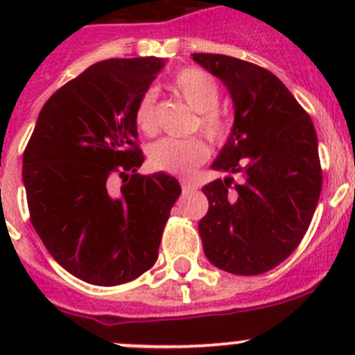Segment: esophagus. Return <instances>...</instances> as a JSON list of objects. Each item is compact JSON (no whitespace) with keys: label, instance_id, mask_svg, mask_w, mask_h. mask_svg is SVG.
Instances as JSON below:
<instances>
[{"label":"esophagus","instance_id":"34e87169","mask_svg":"<svg viewBox=\"0 0 355 355\" xmlns=\"http://www.w3.org/2000/svg\"><path fill=\"white\" fill-rule=\"evenodd\" d=\"M194 189H196V185L192 184V182L182 180V192H184V194H189V192L194 191Z\"/></svg>","mask_w":355,"mask_h":355}]
</instances>
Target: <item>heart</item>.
<instances>
[{"label":"heart","mask_w":355,"mask_h":355,"mask_svg":"<svg viewBox=\"0 0 355 355\" xmlns=\"http://www.w3.org/2000/svg\"><path fill=\"white\" fill-rule=\"evenodd\" d=\"M171 91L198 113L196 125L211 142L218 144L227 139L230 127L227 118L216 108L220 103V89L207 71L200 68H184L177 71L171 78ZM134 121L146 135H153L157 130L156 96L153 91H146L139 98L134 110ZM207 155L209 148L199 137H163L153 142L148 149L149 163L155 170L178 175L194 170L206 161Z\"/></svg>","instance_id":"heart-1"}]
</instances>
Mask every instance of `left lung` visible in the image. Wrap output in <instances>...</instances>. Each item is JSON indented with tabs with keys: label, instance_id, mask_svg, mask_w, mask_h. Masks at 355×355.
<instances>
[{
	"label": "left lung",
	"instance_id": "left-lung-1",
	"mask_svg": "<svg viewBox=\"0 0 355 355\" xmlns=\"http://www.w3.org/2000/svg\"><path fill=\"white\" fill-rule=\"evenodd\" d=\"M192 60L227 85L235 110L211 168L241 178L234 187L232 177L202 187L204 254L228 273H266L297 249L316 211L323 173L313 120L266 68L211 53Z\"/></svg>",
	"mask_w": 355,
	"mask_h": 355
}]
</instances>
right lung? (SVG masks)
I'll return each instance as SVG.
<instances>
[{
	"label": "right lung",
	"mask_w": 355,
	"mask_h": 355,
	"mask_svg": "<svg viewBox=\"0 0 355 355\" xmlns=\"http://www.w3.org/2000/svg\"><path fill=\"white\" fill-rule=\"evenodd\" d=\"M164 62L94 63L46 101L25 148L32 227L56 263L87 284L113 287L153 268L182 192L170 175L137 173L144 155L134 110Z\"/></svg>",
	"instance_id": "obj_1"
}]
</instances>
